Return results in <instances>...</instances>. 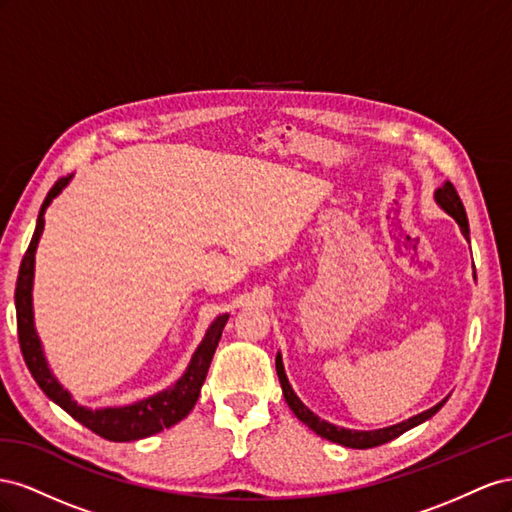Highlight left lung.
I'll list each match as a JSON object with an SVG mask.
<instances>
[{"mask_svg": "<svg viewBox=\"0 0 512 512\" xmlns=\"http://www.w3.org/2000/svg\"><path fill=\"white\" fill-rule=\"evenodd\" d=\"M435 203L440 206L448 216H452L457 221V225L461 227V233L465 236V240L470 238V225H467V214H465V208L463 203L455 191V186H452L450 182H444L440 188H437L435 195H433ZM474 279H476V272H474ZM276 373H279V379H281V388H283V397L289 405V410L294 412L298 416V420H302L306 427H309L311 431H315L319 437H324V440H330L334 444H341V446H347V448H373V446H382L390 440H394V437H399L401 433L410 431L418 425H422V422L429 420L431 416H435L437 412L442 410V405L448 401L442 399L437 405L429 407V410L420 412L412 418H407L403 422H397V425H390V427H384V429H375V431H358V429H345V427H337L332 425V422L328 420H321L317 414H313L309 407H306L300 399L298 394L294 392V388H291L289 379H287V373H285V367H283V356L281 352L276 354Z\"/></svg>", "mask_w": 512, "mask_h": 512, "instance_id": "obj_1", "label": "left lung"}]
</instances>
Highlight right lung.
I'll list each match as a JSON object with an SVG mask.
<instances>
[{
  "instance_id": "obj_1",
  "label": "right lung",
  "mask_w": 512,
  "mask_h": 512,
  "mask_svg": "<svg viewBox=\"0 0 512 512\" xmlns=\"http://www.w3.org/2000/svg\"><path fill=\"white\" fill-rule=\"evenodd\" d=\"M72 175L60 178L49 191L45 203H42L36 231L32 236V242L27 246V253L23 255L19 279H17V291H14V304H17V328H19V343L21 352L25 358V364L29 373L36 379V384L42 388L47 397L68 412L83 427L94 431L96 435L105 437L111 442H135L150 437L154 433H160L163 429H169L178 425L182 418L191 414L195 407L203 382L210 369L212 356L216 352V345L221 341L223 328L229 319V313L218 315L212 324L208 326L206 334H203L201 343L197 345L195 354L188 362L186 371L175 379V382L163 390H158L152 397H145L141 401L120 405V407H85L72 399V394L60 384L49 367V360L42 349V341L36 332L34 324V268H36V248L40 242L42 231H45V212L51 206V201L60 195Z\"/></svg>"
}]
</instances>
